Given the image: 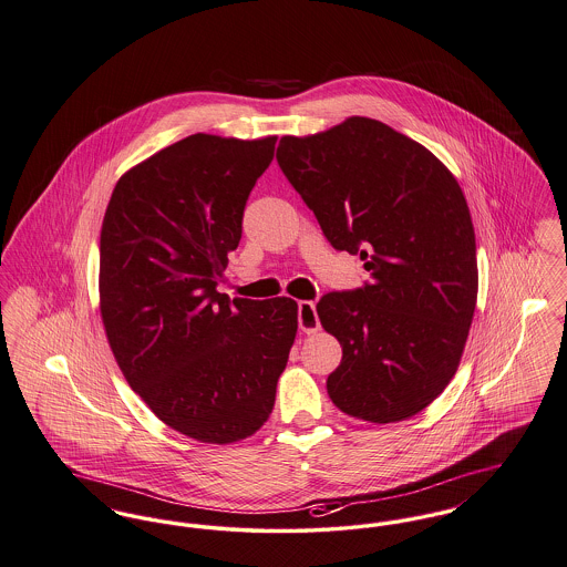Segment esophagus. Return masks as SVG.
Returning <instances> with one entry per match:
<instances>
[{"mask_svg": "<svg viewBox=\"0 0 567 567\" xmlns=\"http://www.w3.org/2000/svg\"><path fill=\"white\" fill-rule=\"evenodd\" d=\"M299 327H301L302 333H318L320 331V320H318L313 302H299Z\"/></svg>", "mask_w": 567, "mask_h": 567, "instance_id": "1", "label": "esophagus"}]
</instances>
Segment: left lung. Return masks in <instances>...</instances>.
<instances>
[{
  "label": "left lung",
  "mask_w": 567,
  "mask_h": 567,
  "mask_svg": "<svg viewBox=\"0 0 567 567\" xmlns=\"http://www.w3.org/2000/svg\"><path fill=\"white\" fill-rule=\"evenodd\" d=\"M277 163L329 243L361 254L370 284L318 305L341 363L333 404L370 423L430 406L455 377L477 302L471 213L455 176L415 140L352 115L313 135H284Z\"/></svg>",
  "instance_id": "left-lung-1"
}]
</instances>
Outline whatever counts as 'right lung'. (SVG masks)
Returning a JSON list of instances; mask_svg holds the SVG:
<instances>
[{
	"label": "right lung",
	"mask_w": 567,
	"mask_h": 567,
	"mask_svg": "<svg viewBox=\"0 0 567 567\" xmlns=\"http://www.w3.org/2000/svg\"><path fill=\"white\" fill-rule=\"evenodd\" d=\"M275 135L195 133L115 183L101 229L99 307L131 389L172 430L208 445L256 434L299 329L288 297L217 292Z\"/></svg>",
	"instance_id": "1"
}]
</instances>
